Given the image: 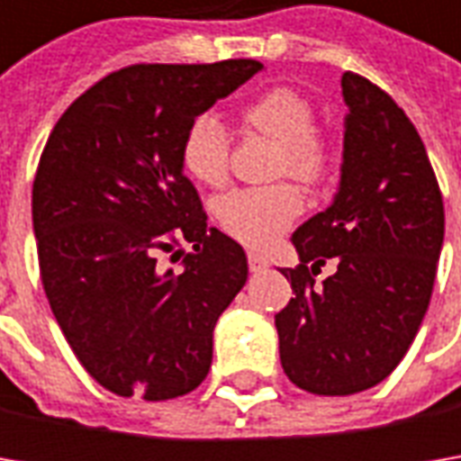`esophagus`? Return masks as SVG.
<instances>
[{
    "mask_svg": "<svg viewBox=\"0 0 461 461\" xmlns=\"http://www.w3.org/2000/svg\"><path fill=\"white\" fill-rule=\"evenodd\" d=\"M269 267V261L261 257V254H254V251H249V269L251 272H264Z\"/></svg>",
    "mask_w": 461,
    "mask_h": 461,
    "instance_id": "34e87169",
    "label": "esophagus"
}]
</instances>
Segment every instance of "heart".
<instances>
[{
    "label": "heart",
    "mask_w": 461,
    "mask_h": 461,
    "mask_svg": "<svg viewBox=\"0 0 461 461\" xmlns=\"http://www.w3.org/2000/svg\"><path fill=\"white\" fill-rule=\"evenodd\" d=\"M249 131L279 143L276 176H293L303 185H318L330 171V146L323 135L312 131L315 113L308 99L293 89H272L240 113ZM228 133L215 115H200L186 128L182 140V167L204 186L228 182ZM303 212V194L294 185L279 182L272 186L233 189L215 200V221L225 236L251 249H267Z\"/></svg>",
    "instance_id": "b5f03b06"
}]
</instances>
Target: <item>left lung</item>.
Segmentation results:
<instances>
[{
    "instance_id": "8db88e82",
    "label": "left lung",
    "mask_w": 461,
    "mask_h": 461,
    "mask_svg": "<svg viewBox=\"0 0 461 461\" xmlns=\"http://www.w3.org/2000/svg\"><path fill=\"white\" fill-rule=\"evenodd\" d=\"M348 113L339 192L293 233L282 269L294 297L275 315L279 359L312 395H354L382 382L416 339L434 293L444 203L408 115L359 74L341 77ZM330 258L337 272L315 285Z\"/></svg>"
}]
</instances>
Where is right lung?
Wrapping results in <instances>:
<instances>
[{
	"label": "right lung",
	"instance_id": "add662e5",
	"mask_svg": "<svg viewBox=\"0 0 461 461\" xmlns=\"http://www.w3.org/2000/svg\"><path fill=\"white\" fill-rule=\"evenodd\" d=\"M264 68L138 63L89 86L56 122L32 182V230L50 310L81 366L120 398L192 393L249 261L207 228L185 176L186 128ZM179 240L193 254L176 251ZM175 251L179 270L158 257Z\"/></svg>",
	"mask_w": 461,
	"mask_h": 461
}]
</instances>
